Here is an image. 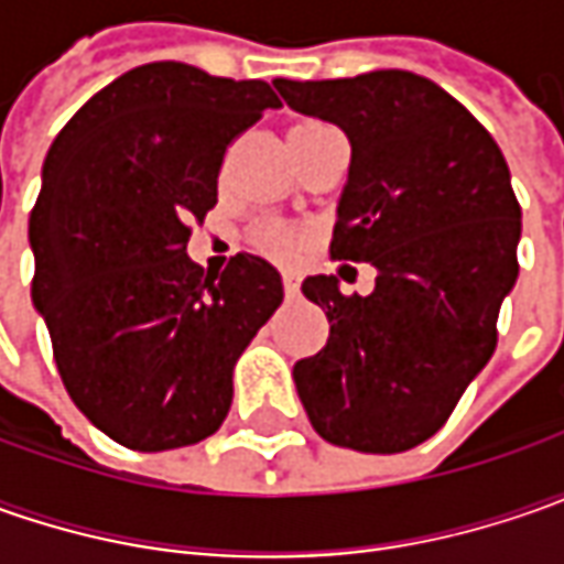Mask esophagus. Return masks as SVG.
Segmentation results:
<instances>
[{
    "mask_svg": "<svg viewBox=\"0 0 564 564\" xmlns=\"http://www.w3.org/2000/svg\"><path fill=\"white\" fill-rule=\"evenodd\" d=\"M282 285H285V294H289V297L297 294V279H294V272H285V275H282Z\"/></svg>",
    "mask_w": 564,
    "mask_h": 564,
    "instance_id": "34e87169",
    "label": "esophagus"
}]
</instances>
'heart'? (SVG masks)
<instances>
[{
	"label": "heart",
	"mask_w": 564,
	"mask_h": 564,
	"mask_svg": "<svg viewBox=\"0 0 564 564\" xmlns=\"http://www.w3.org/2000/svg\"><path fill=\"white\" fill-rule=\"evenodd\" d=\"M267 241H270L272 248L275 250H289L294 245V238L292 235H289V231H279V228H275V231H270V235H267Z\"/></svg>",
	"instance_id": "1"
}]
</instances>
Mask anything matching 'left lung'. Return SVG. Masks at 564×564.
<instances>
[{"label": "left lung", "instance_id": "obj_1", "mask_svg": "<svg viewBox=\"0 0 564 564\" xmlns=\"http://www.w3.org/2000/svg\"><path fill=\"white\" fill-rule=\"evenodd\" d=\"M272 84L294 112L345 131L351 165L329 250L377 270L367 297L341 294L336 275L304 279L329 338L294 364L297 399L326 443L414 448L496 351L521 241L506 156L458 99L414 72Z\"/></svg>", "mask_w": 564, "mask_h": 564}]
</instances>
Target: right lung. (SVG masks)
<instances>
[{
  "mask_svg": "<svg viewBox=\"0 0 564 564\" xmlns=\"http://www.w3.org/2000/svg\"><path fill=\"white\" fill-rule=\"evenodd\" d=\"M279 106L267 80L150 62L87 99L46 153L33 307L72 401L116 443L165 452L226 421L235 360L282 304V275L257 253L209 275L187 238L216 206L228 143Z\"/></svg>",
  "mask_w": 564,
  "mask_h": 564,
  "instance_id": "obj_1",
  "label": "right lung"
}]
</instances>
